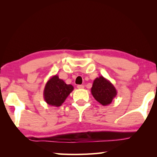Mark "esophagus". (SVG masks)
<instances>
[{
	"label": "esophagus",
	"mask_w": 157,
	"mask_h": 157,
	"mask_svg": "<svg viewBox=\"0 0 157 157\" xmlns=\"http://www.w3.org/2000/svg\"><path fill=\"white\" fill-rule=\"evenodd\" d=\"M77 87H78V89H84V85H78L77 86Z\"/></svg>",
	"instance_id": "34e87169"
}]
</instances>
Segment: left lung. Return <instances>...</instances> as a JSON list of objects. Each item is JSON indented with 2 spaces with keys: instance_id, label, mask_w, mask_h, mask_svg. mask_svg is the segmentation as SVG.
<instances>
[{
  "instance_id": "left-lung-1",
  "label": "left lung",
  "mask_w": 157,
  "mask_h": 157,
  "mask_svg": "<svg viewBox=\"0 0 157 157\" xmlns=\"http://www.w3.org/2000/svg\"><path fill=\"white\" fill-rule=\"evenodd\" d=\"M91 92L95 99L103 106L110 105L117 95L115 86L103 76L94 79Z\"/></svg>"
}]
</instances>
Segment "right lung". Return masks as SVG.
Listing matches in <instances>:
<instances>
[{"mask_svg": "<svg viewBox=\"0 0 157 157\" xmlns=\"http://www.w3.org/2000/svg\"><path fill=\"white\" fill-rule=\"evenodd\" d=\"M73 89L72 85L66 84L57 75H53L46 82L44 90V98L48 105L60 107Z\"/></svg>", "mask_w": 157, "mask_h": 157, "instance_id": "add662e5", "label": "right lung"}]
</instances>
